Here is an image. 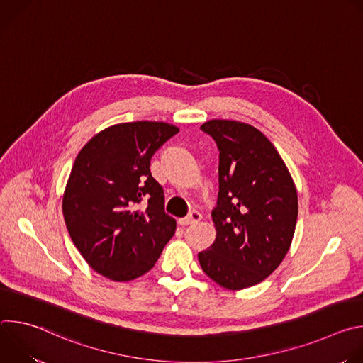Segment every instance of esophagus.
Returning <instances> with one entry per match:
<instances>
[{"instance_id":"obj_1","label":"esophagus","mask_w":363,"mask_h":363,"mask_svg":"<svg viewBox=\"0 0 363 363\" xmlns=\"http://www.w3.org/2000/svg\"><path fill=\"white\" fill-rule=\"evenodd\" d=\"M199 220H201V214H199V213H196V211H194V213H191L188 217L178 220V224H179V225H182V227H186V225H191V224L198 223Z\"/></svg>"}]
</instances>
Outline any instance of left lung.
Returning <instances> with one entry per match:
<instances>
[{
	"mask_svg": "<svg viewBox=\"0 0 363 363\" xmlns=\"http://www.w3.org/2000/svg\"><path fill=\"white\" fill-rule=\"evenodd\" d=\"M220 150L216 240L198 252L203 273L228 290L266 280L284 260L296 230L293 178L274 145L257 128L225 119L205 122Z\"/></svg>",
	"mask_w": 363,
	"mask_h": 363,
	"instance_id": "obj_1",
	"label": "left lung"
}]
</instances>
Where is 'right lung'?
Instances as JSON below:
<instances>
[{
    "label": "right lung",
    "instance_id": "right-lung-1",
    "mask_svg": "<svg viewBox=\"0 0 363 363\" xmlns=\"http://www.w3.org/2000/svg\"><path fill=\"white\" fill-rule=\"evenodd\" d=\"M179 129L128 122L96 133L79 152L63 194L67 231L86 263L113 281L147 273L177 223L164 213V189L150 175L152 155ZM142 199L148 206L139 211Z\"/></svg>",
    "mask_w": 363,
    "mask_h": 363
}]
</instances>
